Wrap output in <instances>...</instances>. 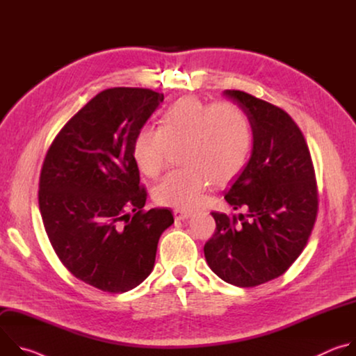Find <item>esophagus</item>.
Instances as JSON below:
<instances>
[{"instance_id":"esophagus-1","label":"esophagus","mask_w":356,"mask_h":356,"mask_svg":"<svg viewBox=\"0 0 356 356\" xmlns=\"http://www.w3.org/2000/svg\"><path fill=\"white\" fill-rule=\"evenodd\" d=\"M173 216H175V220L180 221V220H187L193 216V213L190 211H186V210H175L173 211Z\"/></svg>"}]
</instances>
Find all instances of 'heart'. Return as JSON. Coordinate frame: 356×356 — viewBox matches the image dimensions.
Masks as SVG:
<instances>
[{"label": "heart", "instance_id": "obj_1", "mask_svg": "<svg viewBox=\"0 0 356 356\" xmlns=\"http://www.w3.org/2000/svg\"><path fill=\"white\" fill-rule=\"evenodd\" d=\"M253 135L245 111L229 101L210 104L187 95L172 104L161 128L142 127L132 142V159L140 173L155 177L166 163L169 147L183 143L186 168L168 173L155 187L162 206L191 209L214 183L227 184L248 163Z\"/></svg>", "mask_w": 356, "mask_h": 356}]
</instances>
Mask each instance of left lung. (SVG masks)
I'll list each match as a JSON object with an SVG mask.
<instances>
[{
    "label": "left lung",
    "instance_id": "1",
    "mask_svg": "<svg viewBox=\"0 0 356 356\" xmlns=\"http://www.w3.org/2000/svg\"><path fill=\"white\" fill-rule=\"evenodd\" d=\"M224 95L252 127L250 159L224 195L246 213H211L217 228L204 255L224 282L253 287L282 276L300 257L318 211L317 183L306 139L286 111L239 90Z\"/></svg>",
    "mask_w": 356,
    "mask_h": 356
}]
</instances>
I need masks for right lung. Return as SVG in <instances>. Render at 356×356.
Here are the masks:
<instances>
[{"label":"right lung","mask_w":356,"mask_h":356,"mask_svg":"<svg viewBox=\"0 0 356 356\" xmlns=\"http://www.w3.org/2000/svg\"><path fill=\"white\" fill-rule=\"evenodd\" d=\"M163 98L149 88L98 92L60 129L42 166L39 209L49 241L73 276L103 291L140 284L175 222L168 209L142 210L146 190L132 159L136 132Z\"/></svg>","instance_id":"add662e5"}]
</instances>
